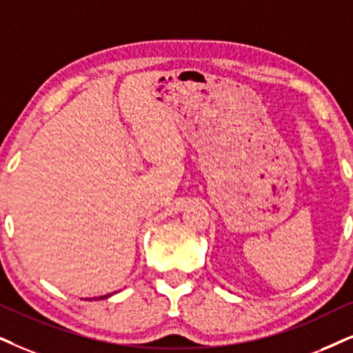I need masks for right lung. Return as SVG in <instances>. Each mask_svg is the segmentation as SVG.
Instances as JSON below:
<instances>
[{"instance_id":"1","label":"right lung","mask_w":353,"mask_h":353,"mask_svg":"<svg viewBox=\"0 0 353 353\" xmlns=\"http://www.w3.org/2000/svg\"><path fill=\"white\" fill-rule=\"evenodd\" d=\"M110 295H105V296H99V298H94V300H104V298H109Z\"/></svg>"}]
</instances>
